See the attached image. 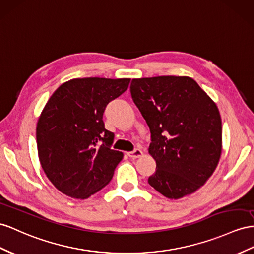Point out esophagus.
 Segmentation results:
<instances>
[{"mask_svg":"<svg viewBox=\"0 0 254 254\" xmlns=\"http://www.w3.org/2000/svg\"><path fill=\"white\" fill-rule=\"evenodd\" d=\"M142 154H144V153H142V151L140 150V149H135L134 151H131V152L127 153V155L131 159H138V158L141 157Z\"/></svg>","mask_w":254,"mask_h":254,"instance_id":"1","label":"esophagus"}]
</instances>
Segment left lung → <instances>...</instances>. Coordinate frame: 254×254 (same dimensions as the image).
Instances as JSON below:
<instances>
[{
	"label": "left lung",
	"mask_w": 254,
	"mask_h": 254,
	"mask_svg": "<svg viewBox=\"0 0 254 254\" xmlns=\"http://www.w3.org/2000/svg\"><path fill=\"white\" fill-rule=\"evenodd\" d=\"M132 99L150 128L157 171L148 183L165 197L194 193L213 174L222 151L219 109L188 76L132 79Z\"/></svg>",
	"instance_id": "obj_1"
}]
</instances>
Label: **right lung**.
<instances>
[{
    "label": "right lung",
    "mask_w": 254,
    "mask_h": 254,
    "mask_svg": "<svg viewBox=\"0 0 254 254\" xmlns=\"http://www.w3.org/2000/svg\"><path fill=\"white\" fill-rule=\"evenodd\" d=\"M129 78H75L62 83L38 118L36 142L41 165L58 190L84 199L112 180L123 158L112 149L114 133L103 114L127 89Z\"/></svg>",
    "instance_id": "add662e5"
}]
</instances>
